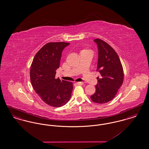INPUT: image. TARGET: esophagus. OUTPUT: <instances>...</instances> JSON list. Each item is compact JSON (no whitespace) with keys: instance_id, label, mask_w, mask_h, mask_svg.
<instances>
[{"instance_id":"34e87169","label":"esophagus","mask_w":149,"mask_h":149,"mask_svg":"<svg viewBox=\"0 0 149 149\" xmlns=\"http://www.w3.org/2000/svg\"><path fill=\"white\" fill-rule=\"evenodd\" d=\"M77 84L79 85H83L84 84V83L83 82H77Z\"/></svg>"}]
</instances>
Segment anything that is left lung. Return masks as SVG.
Segmentation results:
<instances>
[{"label":"left lung","instance_id":"left-lung-1","mask_svg":"<svg viewBox=\"0 0 149 149\" xmlns=\"http://www.w3.org/2000/svg\"><path fill=\"white\" fill-rule=\"evenodd\" d=\"M98 60L97 70L101 78H97L95 92L91 96L93 102L104 104L113 99L122 85L124 79L123 67L115 50L103 40L97 38Z\"/></svg>","mask_w":149,"mask_h":149}]
</instances>
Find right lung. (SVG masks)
<instances>
[{"label": "right lung", "instance_id": "add662e5", "mask_svg": "<svg viewBox=\"0 0 149 149\" xmlns=\"http://www.w3.org/2000/svg\"><path fill=\"white\" fill-rule=\"evenodd\" d=\"M69 43L49 42L34 57L30 69V79L36 93L50 106L60 107L70 99L72 83L55 78L62 51Z\"/></svg>", "mask_w": 149, "mask_h": 149}]
</instances>
